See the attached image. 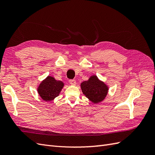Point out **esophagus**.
Returning <instances> with one entry per match:
<instances>
[{
  "label": "esophagus",
  "instance_id": "34e87169",
  "mask_svg": "<svg viewBox=\"0 0 155 155\" xmlns=\"http://www.w3.org/2000/svg\"><path fill=\"white\" fill-rule=\"evenodd\" d=\"M69 83L70 85H76V80H74V79H70V80H69Z\"/></svg>",
  "mask_w": 155,
  "mask_h": 155
}]
</instances>
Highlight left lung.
Instances as JSON below:
<instances>
[{
	"mask_svg": "<svg viewBox=\"0 0 155 155\" xmlns=\"http://www.w3.org/2000/svg\"><path fill=\"white\" fill-rule=\"evenodd\" d=\"M80 87L83 94L94 104L104 101L109 89V85L100 80L96 75H92L88 80L83 81Z\"/></svg>",
	"mask_w": 155,
	"mask_h": 155,
	"instance_id": "8db88e82",
	"label": "left lung"
}]
</instances>
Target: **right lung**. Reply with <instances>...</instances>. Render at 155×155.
Returning a JSON list of instances; mask_svg holds the SVG:
<instances>
[{
  "label": "right lung",
  "instance_id": "obj_1",
  "mask_svg": "<svg viewBox=\"0 0 155 155\" xmlns=\"http://www.w3.org/2000/svg\"><path fill=\"white\" fill-rule=\"evenodd\" d=\"M64 85L63 81L56 80L53 76H48L41 81L37 91L42 100L51 101L59 95Z\"/></svg>",
  "mask_w": 155,
  "mask_h": 155
}]
</instances>
